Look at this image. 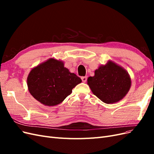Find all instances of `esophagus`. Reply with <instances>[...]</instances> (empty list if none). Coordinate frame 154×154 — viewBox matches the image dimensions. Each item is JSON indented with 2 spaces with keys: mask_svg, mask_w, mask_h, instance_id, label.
<instances>
[{
  "mask_svg": "<svg viewBox=\"0 0 154 154\" xmlns=\"http://www.w3.org/2000/svg\"><path fill=\"white\" fill-rule=\"evenodd\" d=\"M87 79V76H83V77H82V82L83 83H85L86 82Z\"/></svg>",
  "mask_w": 154,
  "mask_h": 154,
  "instance_id": "obj_1",
  "label": "esophagus"
}]
</instances>
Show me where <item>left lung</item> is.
<instances>
[{"label":"left lung","instance_id":"1","mask_svg":"<svg viewBox=\"0 0 154 154\" xmlns=\"http://www.w3.org/2000/svg\"><path fill=\"white\" fill-rule=\"evenodd\" d=\"M87 84L96 96L107 104L123 99L132 85L126 70L112 60H108L95 70L94 76L87 79Z\"/></svg>","mask_w":154,"mask_h":154}]
</instances>
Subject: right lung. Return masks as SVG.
Wrapping results in <instances>:
<instances>
[{
  "label": "right lung",
  "mask_w": 154,
  "mask_h": 154,
  "mask_svg": "<svg viewBox=\"0 0 154 154\" xmlns=\"http://www.w3.org/2000/svg\"><path fill=\"white\" fill-rule=\"evenodd\" d=\"M82 82L80 77L64 67L62 60L51 58L32 68L27 78L30 94L45 106H56Z\"/></svg>",
  "instance_id": "add662e5"
}]
</instances>
